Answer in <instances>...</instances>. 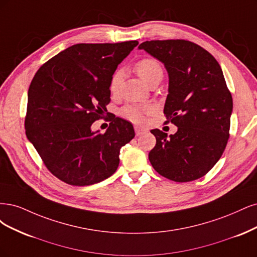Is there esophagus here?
<instances>
[{
  "label": "esophagus",
  "mask_w": 257,
  "mask_h": 257,
  "mask_svg": "<svg viewBox=\"0 0 257 257\" xmlns=\"http://www.w3.org/2000/svg\"><path fill=\"white\" fill-rule=\"evenodd\" d=\"M135 130H136V135L139 137V136H142L144 132L146 131L144 128H141V127H138V126H136L135 127Z\"/></svg>",
  "instance_id": "esophagus-1"
}]
</instances>
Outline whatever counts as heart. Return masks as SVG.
I'll use <instances>...</instances> for the list:
<instances>
[{
  "instance_id": "heart-1",
  "label": "heart",
  "mask_w": 257,
  "mask_h": 257,
  "mask_svg": "<svg viewBox=\"0 0 257 257\" xmlns=\"http://www.w3.org/2000/svg\"><path fill=\"white\" fill-rule=\"evenodd\" d=\"M135 70L138 76L142 79L146 84H152L154 81L162 79L163 70L161 65L154 59H142L136 63ZM123 73L122 70L118 69L115 71L110 80L109 89L111 94H116L119 89L122 81ZM154 111V107L151 105H138V104H127L120 110V115L132 122L143 123L146 120L147 114H151Z\"/></svg>"
}]
</instances>
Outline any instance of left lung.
<instances>
[{
	"label": "left lung",
	"mask_w": 257,
	"mask_h": 257,
	"mask_svg": "<svg viewBox=\"0 0 257 257\" xmlns=\"http://www.w3.org/2000/svg\"><path fill=\"white\" fill-rule=\"evenodd\" d=\"M164 64L169 94L163 113L178 127L175 135L153 129L156 146L148 158L160 175L187 183L206 175L229 138L233 98L217 60L184 39L151 40L139 46Z\"/></svg>",
	"instance_id": "obj_1"
}]
</instances>
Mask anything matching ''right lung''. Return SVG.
I'll return each instance as SVG.
<instances>
[{"mask_svg": "<svg viewBox=\"0 0 257 257\" xmlns=\"http://www.w3.org/2000/svg\"><path fill=\"white\" fill-rule=\"evenodd\" d=\"M138 45L137 40L73 45L33 78L26 134L47 169L64 183L94 185L117 170L120 148L136 136L134 126L113 114L104 134L92 125L111 100L112 74Z\"/></svg>", "mask_w": 257, "mask_h": 257, "instance_id": "add662e5", "label": "right lung"}]
</instances>
